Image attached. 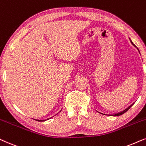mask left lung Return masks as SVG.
<instances>
[{"label": "left lung", "mask_w": 146, "mask_h": 146, "mask_svg": "<svg viewBox=\"0 0 146 146\" xmlns=\"http://www.w3.org/2000/svg\"><path fill=\"white\" fill-rule=\"evenodd\" d=\"M129 40H130V41H131V44H133V42H132V41H131V39H130V38H129ZM137 50H139V49H138V48H137ZM133 104H134V103H133ZM133 104H132L131 105V106H129V107H128V108H126L125 110L122 111H121V112H119V113H115V114H111V115H110V116H119V115H122V114H123V113H125L126 111H127V110H129V109L130 108H131V107L132 106H133Z\"/></svg>", "instance_id": "left-lung-1"}]
</instances>
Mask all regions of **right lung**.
I'll return each instance as SVG.
<instances>
[{
  "mask_svg": "<svg viewBox=\"0 0 146 146\" xmlns=\"http://www.w3.org/2000/svg\"><path fill=\"white\" fill-rule=\"evenodd\" d=\"M38 121H46V120H37Z\"/></svg>",
  "mask_w": 146,
  "mask_h": 146,
  "instance_id": "1",
  "label": "right lung"
}]
</instances>
